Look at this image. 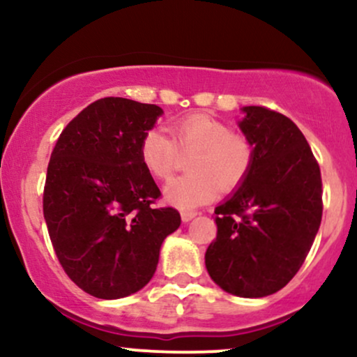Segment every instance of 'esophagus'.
Returning <instances> with one entry per match:
<instances>
[{"instance_id":"esophagus-1","label":"esophagus","mask_w":357,"mask_h":357,"mask_svg":"<svg viewBox=\"0 0 357 357\" xmlns=\"http://www.w3.org/2000/svg\"><path fill=\"white\" fill-rule=\"evenodd\" d=\"M198 215V211H192V210H183L181 211V220L184 223H188V221H191L195 216Z\"/></svg>"}]
</instances>
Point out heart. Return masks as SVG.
Listing matches in <instances>:
<instances>
[{
  "label": "heart",
  "mask_w": 357,
  "mask_h": 357,
  "mask_svg": "<svg viewBox=\"0 0 357 357\" xmlns=\"http://www.w3.org/2000/svg\"><path fill=\"white\" fill-rule=\"evenodd\" d=\"M162 130L146 132L139 144L142 166L158 181H167L178 169L181 155H190V174L166 186L165 198L178 208L202 206L213 202L220 190L233 191L247 179L255 161V147L243 134L206 114H191Z\"/></svg>",
  "instance_id": "obj_1"
}]
</instances>
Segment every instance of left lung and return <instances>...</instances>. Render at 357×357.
<instances>
[{
	"label": "left lung",
	"mask_w": 357,
	"mask_h": 357,
	"mask_svg": "<svg viewBox=\"0 0 357 357\" xmlns=\"http://www.w3.org/2000/svg\"><path fill=\"white\" fill-rule=\"evenodd\" d=\"M241 132L255 147L252 171L215 208L216 240L204 264L216 285L238 297H265L292 280L322 220V179L301 129L275 110L243 107Z\"/></svg>",
	"instance_id": "left-lung-1"
}]
</instances>
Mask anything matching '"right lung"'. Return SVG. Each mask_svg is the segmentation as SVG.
Returning <instances> with one entry per match:
<instances>
[{"instance_id":"add662e5","label":"right lung","mask_w":357,"mask_h":357,"mask_svg":"<svg viewBox=\"0 0 357 357\" xmlns=\"http://www.w3.org/2000/svg\"><path fill=\"white\" fill-rule=\"evenodd\" d=\"M162 109L105 97L61 130L48 162L43 215L65 273L97 298L136 294L151 280L159 250L181 225L155 208L161 191L139 155Z\"/></svg>"}]
</instances>
